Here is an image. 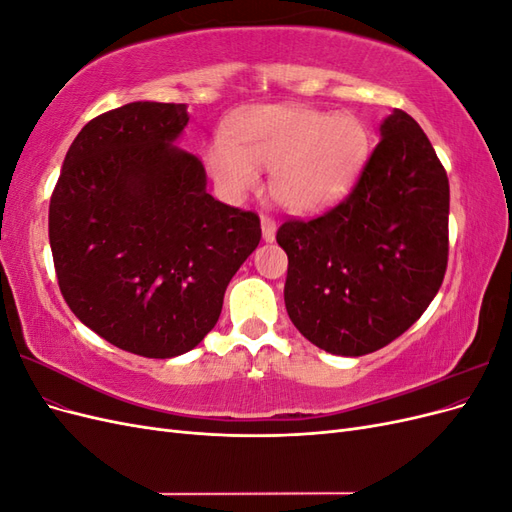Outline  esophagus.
Masks as SVG:
<instances>
[{
  "label": "esophagus",
  "instance_id": "esophagus-1",
  "mask_svg": "<svg viewBox=\"0 0 512 512\" xmlns=\"http://www.w3.org/2000/svg\"><path fill=\"white\" fill-rule=\"evenodd\" d=\"M260 228H262V239H265L267 243H271L275 239V230H277L275 220L269 218V215H262V218H260Z\"/></svg>",
  "mask_w": 512,
  "mask_h": 512
}]
</instances>
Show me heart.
<instances>
[{
    "label": "heart",
    "instance_id": "obj_1",
    "mask_svg": "<svg viewBox=\"0 0 512 512\" xmlns=\"http://www.w3.org/2000/svg\"><path fill=\"white\" fill-rule=\"evenodd\" d=\"M369 136L352 115L280 104L241 113L207 151L213 179L230 198L258 190L271 170V196L292 213L316 211L342 196L367 158Z\"/></svg>",
    "mask_w": 512,
    "mask_h": 512
}]
</instances>
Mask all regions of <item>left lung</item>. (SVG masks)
<instances>
[{
	"label": "left lung",
	"mask_w": 512,
	"mask_h": 512,
	"mask_svg": "<svg viewBox=\"0 0 512 512\" xmlns=\"http://www.w3.org/2000/svg\"><path fill=\"white\" fill-rule=\"evenodd\" d=\"M275 239L286 312L314 346L363 356L408 331L448 262V177L421 126L395 108L342 203L284 222Z\"/></svg>",
	"instance_id": "obj_1"
}]
</instances>
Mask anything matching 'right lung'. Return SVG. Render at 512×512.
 Here are the masks:
<instances>
[{
    "label": "right lung",
    "mask_w": 512,
    "mask_h": 512,
    "mask_svg": "<svg viewBox=\"0 0 512 512\" xmlns=\"http://www.w3.org/2000/svg\"><path fill=\"white\" fill-rule=\"evenodd\" d=\"M188 106L130 102L91 119L51 196L59 290L113 346L170 359L215 327L232 275L260 243L254 211L207 192L205 166L173 145Z\"/></svg>",
    "instance_id": "obj_1"
}]
</instances>
